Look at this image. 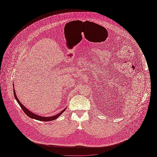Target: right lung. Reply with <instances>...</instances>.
<instances>
[{
    "mask_svg": "<svg viewBox=\"0 0 157 157\" xmlns=\"http://www.w3.org/2000/svg\"><path fill=\"white\" fill-rule=\"evenodd\" d=\"M13 94H14V96H15L16 100L17 101V103L20 105V106L21 107V108L22 109L23 112H25L29 118L35 119V120L42 121H51L55 120V119H56L58 117H59L60 115L65 111V109H66V108H65V109H63L62 111H61V112H60L59 113H58V114H57V115H55V116L51 117H41V116H39V115H36V114H35V113L30 112L29 110H28L26 108H25V107L20 102L19 100L17 99V98L16 97V94H15V91L14 90H13Z\"/></svg>",
    "mask_w": 157,
    "mask_h": 157,
    "instance_id": "right-lung-1",
    "label": "right lung"
}]
</instances>
